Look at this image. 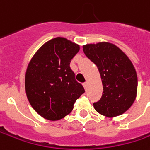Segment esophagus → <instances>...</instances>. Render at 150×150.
<instances>
[{
	"label": "esophagus",
	"mask_w": 150,
	"mask_h": 150,
	"mask_svg": "<svg viewBox=\"0 0 150 150\" xmlns=\"http://www.w3.org/2000/svg\"><path fill=\"white\" fill-rule=\"evenodd\" d=\"M83 86L84 87L85 90H87V88H88V83H83Z\"/></svg>",
	"instance_id": "34e87169"
}]
</instances>
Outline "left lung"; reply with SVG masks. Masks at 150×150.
<instances>
[{"instance_id": "left-lung-1", "label": "left lung", "mask_w": 150, "mask_h": 150, "mask_svg": "<svg viewBox=\"0 0 150 150\" xmlns=\"http://www.w3.org/2000/svg\"><path fill=\"white\" fill-rule=\"evenodd\" d=\"M85 55L100 73L103 95L93 103L98 112L112 118L125 112L135 100L138 78L129 58L117 46L109 42L87 44Z\"/></svg>"}]
</instances>
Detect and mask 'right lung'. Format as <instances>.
<instances>
[{
    "instance_id": "add662e5",
    "label": "right lung",
    "mask_w": 150,
    "mask_h": 150,
    "mask_svg": "<svg viewBox=\"0 0 150 150\" xmlns=\"http://www.w3.org/2000/svg\"><path fill=\"white\" fill-rule=\"evenodd\" d=\"M79 49L78 44L66 38H53L38 50L28 64L26 97L34 110L46 119L56 121L64 118L85 92L70 67Z\"/></svg>"
}]
</instances>
